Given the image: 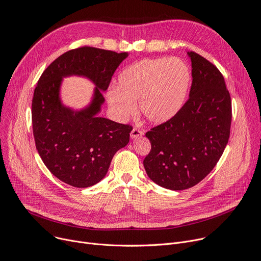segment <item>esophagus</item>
<instances>
[{"instance_id": "esophagus-1", "label": "esophagus", "mask_w": 261, "mask_h": 261, "mask_svg": "<svg viewBox=\"0 0 261 261\" xmlns=\"http://www.w3.org/2000/svg\"><path fill=\"white\" fill-rule=\"evenodd\" d=\"M144 132H143V130H141V129H138V128H133L132 129V131H131V138H137V137H139V136H141L142 134H143Z\"/></svg>"}]
</instances>
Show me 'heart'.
<instances>
[{
  "mask_svg": "<svg viewBox=\"0 0 261 261\" xmlns=\"http://www.w3.org/2000/svg\"><path fill=\"white\" fill-rule=\"evenodd\" d=\"M191 81L189 67L178 58L143 59L125 68L119 88L107 93L109 106L121 119L134 114L135 102L144 119L159 125L174 118L187 97Z\"/></svg>",
  "mask_w": 261,
  "mask_h": 261,
  "instance_id": "1",
  "label": "heart"
}]
</instances>
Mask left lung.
Listing matches in <instances>:
<instances>
[{"mask_svg":"<svg viewBox=\"0 0 261 261\" xmlns=\"http://www.w3.org/2000/svg\"><path fill=\"white\" fill-rule=\"evenodd\" d=\"M192 86L178 114L145 133L151 151L143 166L154 182L170 190L189 189L221 158L230 135L231 99L222 73L190 51Z\"/></svg>","mask_w":261,"mask_h":261,"instance_id":"1","label":"left lung"}]
</instances>
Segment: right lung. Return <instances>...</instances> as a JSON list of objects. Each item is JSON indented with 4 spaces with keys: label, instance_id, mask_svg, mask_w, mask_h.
<instances>
[{
    "label": "right lung",
    "instance_id": "obj_1",
    "mask_svg": "<svg viewBox=\"0 0 261 261\" xmlns=\"http://www.w3.org/2000/svg\"><path fill=\"white\" fill-rule=\"evenodd\" d=\"M127 53L83 46L56 59L42 73L32 101L36 148L49 171L62 181L87 188L107 173L115 154L128 144L132 126L96 117L106 91ZM80 75L96 85L94 98L85 110L74 112L59 99L61 79Z\"/></svg>",
    "mask_w": 261,
    "mask_h": 261
}]
</instances>
